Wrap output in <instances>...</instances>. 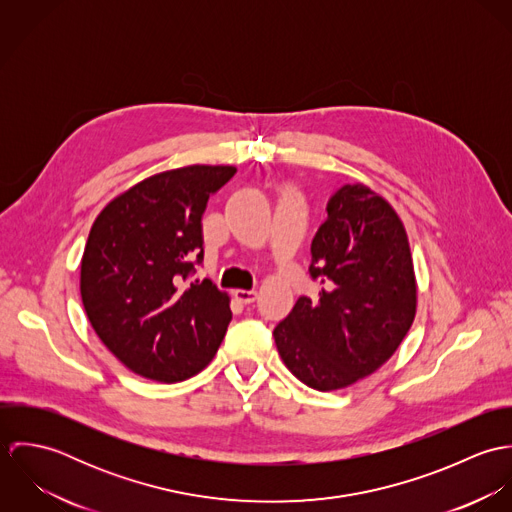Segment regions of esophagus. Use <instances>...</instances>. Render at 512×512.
<instances>
[{"mask_svg": "<svg viewBox=\"0 0 512 512\" xmlns=\"http://www.w3.org/2000/svg\"><path fill=\"white\" fill-rule=\"evenodd\" d=\"M234 297H236L240 303H252V301L258 297V292H256V290H236Z\"/></svg>", "mask_w": 512, "mask_h": 512, "instance_id": "34e87169", "label": "esophagus"}]
</instances>
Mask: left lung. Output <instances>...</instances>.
Returning a JSON list of instances; mask_svg holds the SVG:
<instances>
[{"label": "left lung", "instance_id": "1", "mask_svg": "<svg viewBox=\"0 0 512 512\" xmlns=\"http://www.w3.org/2000/svg\"><path fill=\"white\" fill-rule=\"evenodd\" d=\"M311 242L319 299L299 297L274 329L284 365L329 392L384 365L410 331L418 284L404 222L363 183L341 187Z\"/></svg>", "mask_w": 512, "mask_h": 512}]
</instances>
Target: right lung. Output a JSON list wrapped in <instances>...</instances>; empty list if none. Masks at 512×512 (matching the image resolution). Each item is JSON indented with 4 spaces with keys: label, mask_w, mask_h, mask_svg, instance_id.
Returning a JSON list of instances; mask_svg holds the SVG:
<instances>
[{
    "label": "right lung",
    "mask_w": 512,
    "mask_h": 512,
    "mask_svg": "<svg viewBox=\"0 0 512 512\" xmlns=\"http://www.w3.org/2000/svg\"><path fill=\"white\" fill-rule=\"evenodd\" d=\"M232 165L155 173L114 197L94 220L80 260L88 321L132 372L181 382L213 361L232 319L211 280L185 284L203 260L201 217Z\"/></svg>",
    "instance_id": "right-lung-1"
}]
</instances>
